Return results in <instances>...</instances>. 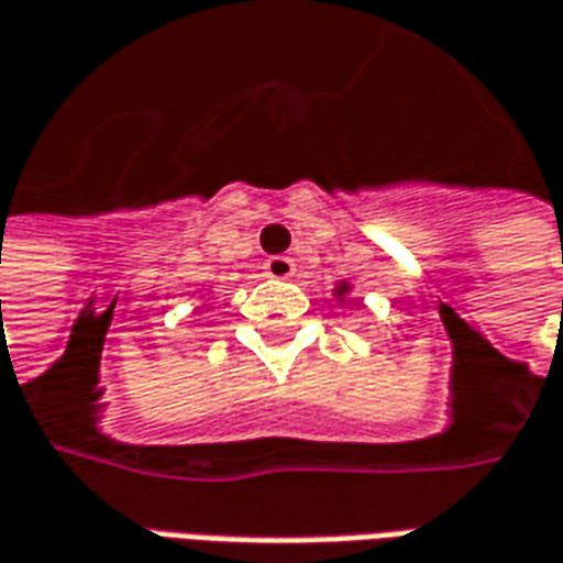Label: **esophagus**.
I'll return each instance as SVG.
<instances>
[{"label": "esophagus", "mask_w": 563, "mask_h": 563, "mask_svg": "<svg viewBox=\"0 0 563 563\" xmlns=\"http://www.w3.org/2000/svg\"><path fill=\"white\" fill-rule=\"evenodd\" d=\"M264 274L274 277V280H289V277L296 274V262L286 258V255H271V258L264 262Z\"/></svg>", "instance_id": "obj_1"}]
</instances>
